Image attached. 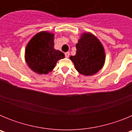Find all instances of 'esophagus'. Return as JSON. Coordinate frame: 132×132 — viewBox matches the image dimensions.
<instances>
[{
	"instance_id": "1",
	"label": "esophagus",
	"mask_w": 132,
	"mask_h": 132,
	"mask_svg": "<svg viewBox=\"0 0 132 132\" xmlns=\"http://www.w3.org/2000/svg\"><path fill=\"white\" fill-rule=\"evenodd\" d=\"M65 57H69V55H70V53H69V52H66V53H65Z\"/></svg>"
}]
</instances>
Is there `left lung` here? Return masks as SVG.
<instances>
[{
  "instance_id": "obj_1",
  "label": "left lung",
  "mask_w": 132,
  "mask_h": 132,
  "mask_svg": "<svg viewBox=\"0 0 132 132\" xmlns=\"http://www.w3.org/2000/svg\"><path fill=\"white\" fill-rule=\"evenodd\" d=\"M75 55L70 59L76 70L85 76L98 72L105 62V52L99 39L92 34L83 33L76 44Z\"/></svg>"
}]
</instances>
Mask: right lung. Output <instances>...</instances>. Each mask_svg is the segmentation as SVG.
Segmentation results:
<instances>
[{"label": "right lung", "mask_w": 132, "mask_h": 132, "mask_svg": "<svg viewBox=\"0 0 132 132\" xmlns=\"http://www.w3.org/2000/svg\"><path fill=\"white\" fill-rule=\"evenodd\" d=\"M64 57L63 52L54 49V34L46 31L35 35L25 50V59L28 67L40 75L52 71L57 61Z\"/></svg>", "instance_id": "1"}]
</instances>
